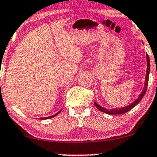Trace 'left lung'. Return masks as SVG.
Wrapping results in <instances>:
<instances>
[{
	"label": "left lung",
	"instance_id": "obj_1",
	"mask_svg": "<svg viewBox=\"0 0 157 157\" xmlns=\"http://www.w3.org/2000/svg\"><path fill=\"white\" fill-rule=\"evenodd\" d=\"M146 59H147V70H146V76H145V80H144V89H143L142 93L139 94V98H137L136 101H134L132 104L130 105H127L126 106H124V107L121 108H115V109H106V108L103 107L101 105L98 104L97 103L94 101V104L96 106V107L98 108L100 111L103 112V113H106V114L109 115H119V114H124V113H126L128 111H130V109H132L134 106H136V105L139 104V101L142 100L143 96L145 94L146 90H147V84H148V80H149V73L150 70H151V66H150V59L148 55L146 54Z\"/></svg>",
	"mask_w": 157,
	"mask_h": 157
}]
</instances>
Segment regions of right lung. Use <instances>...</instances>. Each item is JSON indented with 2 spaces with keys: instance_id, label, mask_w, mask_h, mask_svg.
I'll return each mask as SVG.
<instances>
[{
  "instance_id": "obj_1",
  "label": "right lung",
  "mask_w": 157,
  "mask_h": 157,
  "mask_svg": "<svg viewBox=\"0 0 157 157\" xmlns=\"http://www.w3.org/2000/svg\"><path fill=\"white\" fill-rule=\"evenodd\" d=\"M62 109H60L59 111L57 113H56V114H54V115H51V116H48V117H43V118H40L41 120H46V119H49V118H53V117L56 116V115H57L58 114H59V113H60V112L62 111Z\"/></svg>"
}]
</instances>
